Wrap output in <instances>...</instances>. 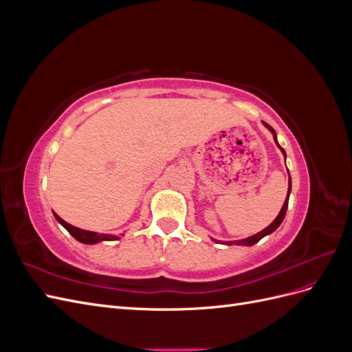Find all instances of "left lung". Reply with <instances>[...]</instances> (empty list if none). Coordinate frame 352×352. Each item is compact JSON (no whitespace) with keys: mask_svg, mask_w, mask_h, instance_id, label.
Returning a JSON list of instances; mask_svg holds the SVG:
<instances>
[{"mask_svg":"<svg viewBox=\"0 0 352 352\" xmlns=\"http://www.w3.org/2000/svg\"><path fill=\"white\" fill-rule=\"evenodd\" d=\"M264 126L267 127V129H269V131L273 133V138H274V142H276V145H278V146L280 148V151L283 153V155H285V158H286L285 150H283V148L279 145V142H278V138H276V132H274L273 127H272L270 124H267V123H264ZM289 194H291V177H289V188H287V197H286V199H285V204H283V207H282V210H280V212H279V216L273 220L272 225H270V226H267V228H265L264 230L258 232L257 235L250 236V238H247V239H242V241H233V242H226V243H228V245H247V247H251V245L257 243V242H258L261 238H264L265 235H269V233L274 232L276 229H278V228L280 226V223H282V221H283V219H285L286 210H287V202H289Z\"/></svg>","mask_w":352,"mask_h":352,"instance_id":"8db88e82","label":"left lung"}]
</instances>
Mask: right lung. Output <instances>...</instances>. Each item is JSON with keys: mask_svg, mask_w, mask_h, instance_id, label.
<instances>
[{"mask_svg": "<svg viewBox=\"0 0 352 352\" xmlns=\"http://www.w3.org/2000/svg\"><path fill=\"white\" fill-rule=\"evenodd\" d=\"M54 216L58 220L60 225L65 226L67 229V232L70 233V235L74 239H78L79 242H82V243H97V242H101V241H116V239H119V236H116V235H105V233H97V232H89V230H83V229H79V228H74V226L69 225L67 221L60 219L56 214V212H54Z\"/></svg>", "mask_w": 352, "mask_h": 352, "instance_id": "obj_1", "label": "right lung"}]
</instances>
